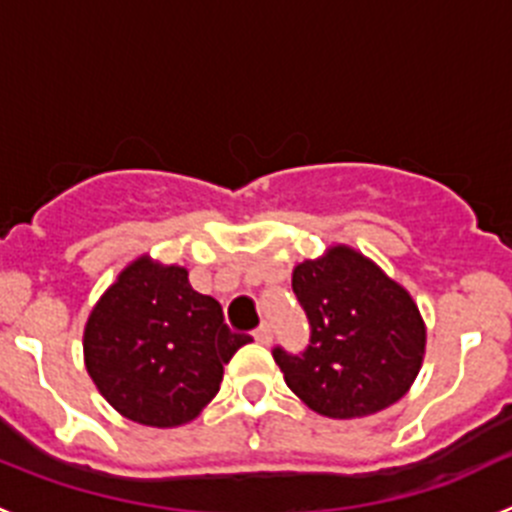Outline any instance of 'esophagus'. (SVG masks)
I'll list each match as a JSON object with an SVG mask.
<instances>
[{
    "instance_id": "obj_1",
    "label": "esophagus",
    "mask_w": 512,
    "mask_h": 512,
    "mask_svg": "<svg viewBox=\"0 0 512 512\" xmlns=\"http://www.w3.org/2000/svg\"><path fill=\"white\" fill-rule=\"evenodd\" d=\"M253 338L261 343V346H269L271 343V325L269 323H261L259 328L253 330Z\"/></svg>"
}]
</instances>
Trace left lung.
<instances>
[{
  "label": "left lung",
  "mask_w": 512,
  "mask_h": 512,
  "mask_svg": "<svg viewBox=\"0 0 512 512\" xmlns=\"http://www.w3.org/2000/svg\"><path fill=\"white\" fill-rule=\"evenodd\" d=\"M310 341L271 354L307 408L328 418H361L390 408L413 384L425 325L413 297L351 248L336 246L292 274Z\"/></svg>",
  "instance_id": "left-lung-1"
}]
</instances>
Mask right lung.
<instances>
[{
	"label": "right lung",
	"mask_w": 512,
	"mask_h": 512,
	"mask_svg": "<svg viewBox=\"0 0 512 512\" xmlns=\"http://www.w3.org/2000/svg\"><path fill=\"white\" fill-rule=\"evenodd\" d=\"M248 341L228 328L215 297L194 292L187 269L138 259L89 315L84 359L117 413L171 428L197 418L220 390L223 364Z\"/></svg>",
	"instance_id": "obj_1"
}]
</instances>
